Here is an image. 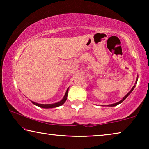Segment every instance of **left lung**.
I'll use <instances>...</instances> for the list:
<instances>
[{
	"label": "left lung",
	"instance_id": "obj_1",
	"mask_svg": "<svg viewBox=\"0 0 149 149\" xmlns=\"http://www.w3.org/2000/svg\"><path fill=\"white\" fill-rule=\"evenodd\" d=\"M137 80H138V77H137V79H136V81H135V84L133 85V87H132V89H131L130 91V92L127 93V95H126L125 96H124V97H123V99L120 100V101H119V102H116V103H114V104H109V105H107L108 107H115V106H117V105H118V104H121V103H122L123 100H124L126 98H127L128 96L130 95V94L131 93H132V91H133V90L135 89V85H136V84H137Z\"/></svg>",
	"mask_w": 149,
	"mask_h": 149
}]
</instances>
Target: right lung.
Here are the masks:
<instances>
[{
  "mask_svg": "<svg viewBox=\"0 0 149 149\" xmlns=\"http://www.w3.org/2000/svg\"><path fill=\"white\" fill-rule=\"evenodd\" d=\"M68 90H69V87L68 88L66 91H65V93L64 95V97H63V99L60 100V101L56 102V103H53V104H39V103H37L33 101H31L33 104L37 106V107H41V108H56L58 107H60V106L62 105L65 102V100L67 99V97H68Z\"/></svg>",
  "mask_w": 149,
  "mask_h": 149,
  "instance_id": "right-lung-1",
  "label": "right lung"
}]
</instances>
